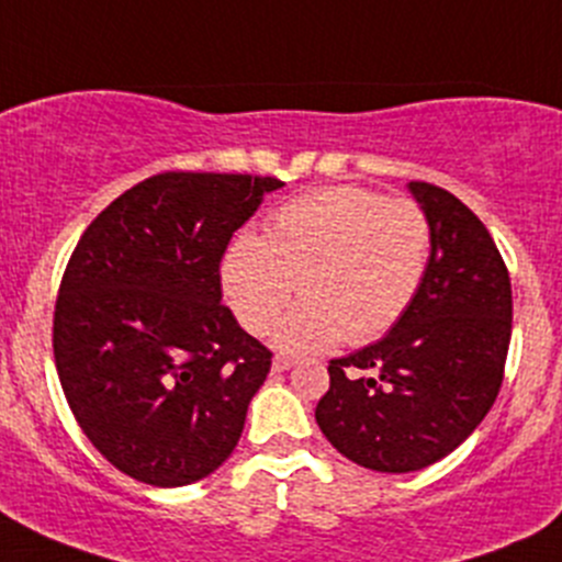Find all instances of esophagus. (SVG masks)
Masks as SVG:
<instances>
[{"label": "esophagus", "mask_w": 562, "mask_h": 562, "mask_svg": "<svg viewBox=\"0 0 562 562\" xmlns=\"http://www.w3.org/2000/svg\"><path fill=\"white\" fill-rule=\"evenodd\" d=\"M293 364H296V361L288 359V356H274V361H271V370H274V372H285V370H291Z\"/></svg>", "instance_id": "obj_1"}]
</instances>
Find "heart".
<instances>
[{
  "instance_id": "heart-1",
  "label": "heart",
  "mask_w": 562,
  "mask_h": 562,
  "mask_svg": "<svg viewBox=\"0 0 562 562\" xmlns=\"http://www.w3.org/2000/svg\"><path fill=\"white\" fill-rule=\"evenodd\" d=\"M429 220L418 203L361 187H328L271 214L266 239L234 236L220 282L236 321L266 334L293 299H304L277 328V348L317 353L339 339L383 337L416 299L427 274Z\"/></svg>"
}]
</instances>
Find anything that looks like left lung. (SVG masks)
I'll list each match as a JSON object with an SVG mask.
<instances>
[{
  "mask_svg": "<svg viewBox=\"0 0 562 562\" xmlns=\"http://www.w3.org/2000/svg\"><path fill=\"white\" fill-rule=\"evenodd\" d=\"M407 190L432 234L422 288L386 337L328 364L315 407L328 443L378 473H413L464 443L495 405L512 342V280L490 231L443 187Z\"/></svg>",
  "mask_w": 562,
  "mask_h": 562,
  "instance_id": "1",
  "label": "left lung"
}]
</instances>
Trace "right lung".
Returning <instances> with one entry per match:
<instances>
[{"instance_id": "1", "label": "right lung", "mask_w": 562, "mask_h": 562, "mask_svg": "<svg viewBox=\"0 0 562 562\" xmlns=\"http://www.w3.org/2000/svg\"><path fill=\"white\" fill-rule=\"evenodd\" d=\"M282 181L157 173L119 195L72 249L54 359L94 449L130 479L184 486L236 449L271 353L223 302L231 236Z\"/></svg>"}]
</instances>
